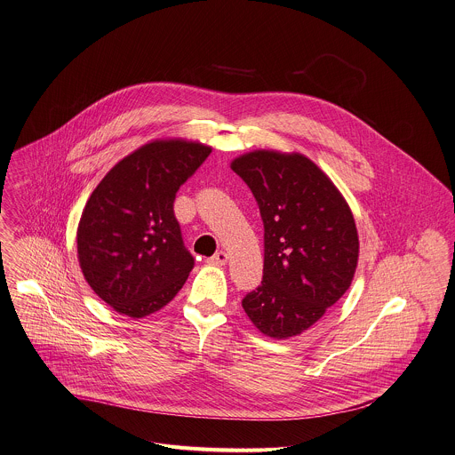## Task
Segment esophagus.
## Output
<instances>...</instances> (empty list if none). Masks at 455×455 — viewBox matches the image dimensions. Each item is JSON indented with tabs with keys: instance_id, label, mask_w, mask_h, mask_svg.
<instances>
[{
	"instance_id": "34e87169",
	"label": "esophagus",
	"mask_w": 455,
	"mask_h": 455,
	"mask_svg": "<svg viewBox=\"0 0 455 455\" xmlns=\"http://www.w3.org/2000/svg\"><path fill=\"white\" fill-rule=\"evenodd\" d=\"M228 261V254L225 251H218L214 256L209 258L211 265H225Z\"/></svg>"
}]
</instances>
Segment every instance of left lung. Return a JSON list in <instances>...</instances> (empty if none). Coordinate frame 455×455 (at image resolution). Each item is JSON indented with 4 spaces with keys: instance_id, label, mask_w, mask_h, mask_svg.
Returning a JSON list of instances; mask_svg holds the SVG:
<instances>
[{
    "instance_id": "obj_1",
    "label": "left lung",
    "mask_w": 455,
    "mask_h": 455,
    "mask_svg": "<svg viewBox=\"0 0 455 455\" xmlns=\"http://www.w3.org/2000/svg\"><path fill=\"white\" fill-rule=\"evenodd\" d=\"M230 167L251 188L265 230L263 281L243 308L265 337H297L353 283L359 256L353 211L302 153L252 150Z\"/></svg>"
}]
</instances>
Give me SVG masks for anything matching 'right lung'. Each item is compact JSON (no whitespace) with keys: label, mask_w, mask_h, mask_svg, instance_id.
<instances>
[{"label":"right lung","mask_w":455,"mask_h":455,"mask_svg":"<svg viewBox=\"0 0 455 455\" xmlns=\"http://www.w3.org/2000/svg\"><path fill=\"white\" fill-rule=\"evenodd\" d=\"M211 147L155 140L116 162L84 207L76 252L82 274L113 310L147 317L171 302L194 268L172 204Z\"/></svg>","instance_id":"obj_1"}]
</instances>
